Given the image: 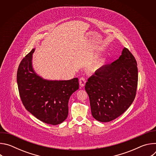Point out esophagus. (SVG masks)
<instances>
[{
	"instance_id": "1",
	"label": "esophagus",
	"mask_w": 156,
	"mask_h": 156,
	"mask_svg": "<svg viewBox=\"0 0 156 156\" xmlns=\"http://www.w3.org/2000/svg\"><path fill=\"white\" fill-rule=\"evenodd\" d=\"M86 79L84 77H81L79 80V83H80V84L81 87H83L84 85H85V83H86Z\"/></svg>"
}]
</instances>
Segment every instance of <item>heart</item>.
<instances>
[{
	"label": "heart",
	"instance_id": "b5f03b06",
	"mask_svg": "<svg viewBox=\"0 0 156 156\" xmlns=\"http://www.w3.org/2000/svg\"><path fill=\"white\" fill-rule=\"evenodd\" d=\"M101 64H102V63H100V65H101Z\"/></svg>",
	"mask_w": 156,
	"mask_h": 156
}]
</instances>
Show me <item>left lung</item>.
I'll use <instances>...</instances> for the list:
<instances>
[{"label": "left lung", "instance_id": "obj_1", "mask_svg": "<svg viewBox=\"0 0 156 156\" xmlns=\"http://www.w3.org/2000/svg\"><path fill=\"white\" fill-rule=\"evenodd\" d=\"M138 78L136 60L125 48L117 60L102 66L86 83L93 117L108 122L123 114L135 98Z\"/></svg>", "mask_w": 156, "mask_h": 156}]
</instances>
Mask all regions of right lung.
<instances>
[{"label": "right lung", "mask_w": 156, "mask_h": 156, "mask_svg": "<svg viewBox=\"0 0 156 156\" xmlns=\"http://www.w3.org/2000/svg\"><path fill=\"white\" fill-rule=\"evenodd\" d=\"M34 49L21 61L17 70V84L25 108L39 120L50 125L62 123L69 114V100L79 88L78 78L70 80L49 81L34 72L32 54Z\"/></svg>", "instance_id": "right-lung-1"}]
</instances>
